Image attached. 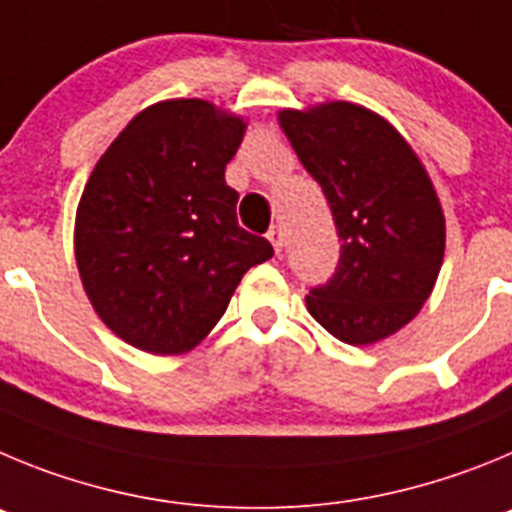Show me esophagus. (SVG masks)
Segmentation results:
<instances>
[{
	"instance_id": "esophagus-1",
	"label": "esophagus",
	"mask_w": 512,
	"mask_h": 512,
	"mask_svg": "<svg viewBox=\"0 0 512 512\" xmlns=\"http://www.w3.org/2000/svg\"><path fill=\"white\" fill-rule=\"evenodd\" d=\"M267 239H270V245L275 247V252L280 255V250H283V242H285V234L280 227H270V232H267Z\"/></svg>"
}]
</instances>
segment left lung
<instances>
[{
	"label": "left lung",
	"mask_w": 512,
	"mask_h": 512,
	"mask_svg": "<svg viewBox=\"0 0 512 512\" xmlns=\"http://www.w3.org/2000/svg\"><path fill=\"white\" fill-rule=\"evenodd\" d=\"M278 119L342 239L334 275L306 296L308 313L339 342H380L421 311L439 278L446 227L434 183L395 127L359 104L283 109Z\"/></svg>",
	"instance_id": "1"
}]
</instances>
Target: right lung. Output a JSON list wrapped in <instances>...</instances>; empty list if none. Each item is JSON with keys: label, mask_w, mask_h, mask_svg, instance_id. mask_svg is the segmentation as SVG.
I'll use <instances>...</instances> for the list:
<instances>
[{"label": "right lung", "mask_w": 512, "mask_h": 512, "mask_svg": "<svg viewBox=\"0 0 512 512\" xmlns=\"http://www.w3.org/2000/svg\"><path fill=\"white\" fill-rule=\"evenodd\" d=\"M245 119L204 99L137 114L99 158L76 211V262L99 319L150 354L193 349L250 267L273 257L237 224L224 181Z\"/></svg>", "instance_id": "right-lung-1"}]
</instances>
